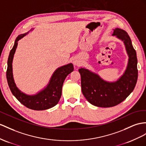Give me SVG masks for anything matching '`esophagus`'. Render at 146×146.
Listing matches in <instances>:
<instances>
[{"instance_id": "esophagus-1", "label": "esophagus", "mask_w": 146, "mask_h": 146, "mask_svg": "<svg viewBox=\"0 0 146 146\" xmlns=\"http://www.w3.org/2000/svg\"><path fill=\"white\" fill-rule=\"evenodd\" d=\"M72 62L74 65H78L80 64V61L77 58H73L72 60Z\"/></svg>"}]
</instances>
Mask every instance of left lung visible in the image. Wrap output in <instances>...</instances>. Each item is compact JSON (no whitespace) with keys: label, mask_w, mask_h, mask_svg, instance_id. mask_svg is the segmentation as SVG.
Masks as SVG:
<instances>
[{"label":"left lung","mask_w":146,"mask_h":146,"mask_svg":"<svg viewBox=\"0 0 146 146\" xmlns=\"http://www.w3.org/2000/svg\"><path fill=\"white\" fill-rule=\"evenodd\" d=\"M112 36L121 40L128 56L126 68L122 75L114 81L102 79L98 73L83 66L78 70L81 78L82 92L92 105L111 107L125 100L133 92L137 80V60L128 33L119 28L113 29Z\"/></svg>","instance_id":"left-lung-1"}]
</instances>
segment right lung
<instances>
[{"instance_id": "right-lung-1", "label": "right lung", "mask_w": 146, "mask_h": 146, "mask_svg": "<svg viewBox=\"0 0 146 146\" xmlns=\"http://www.w3.org/2000/svg\"><path fill=\"white\" fill-rule=\"evenodd\" d=\"M31 29L29 31H33ZM29 31L18 36L15 41L12 49L10 50L7 62V79L9 86L13 95L21 104L34 110H44L54 107L58 104L62 96L63 82L66 77L72 73L73 65L72 63L58 67L52 74L48 84L43 89L35 94H27L22 92L15 83L13 74L12 63L18 46V42L27 35Z\"/></svg>"}]
</instances>
